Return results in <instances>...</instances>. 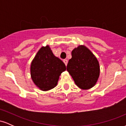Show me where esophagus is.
Returning <instances> with one entry per match:
<instances>
[{
  "label": "esophagus",
  "instance_id": "1",
  "mask_svg": "<svg viewBox=\"0 0 126 126\" xmlns=\"http://www.w3.org/2000/svg\"><path fill=\"white\" fill-rule=\"evenodd\" d=\"M63 62H64V64H65V65H67V63H68V61H67V59H64V60H63Z\"/></svg>",
  "mask_w": 126,
  "mask_h": 126
}]
</instances>
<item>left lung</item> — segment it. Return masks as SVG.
<instances>
[{"mask_svg": "<svg viewBox=\"0 0 126 126\" xmlns=\"http://www.w3.org/2000/svg\"><path fill=\"white\" fill-rule=\"evenodd\" d=\"M67 70L78 87L90 89L95 85L99 76V65L92 53L85 46H79L72 51Z\"/></svg>", "mask_w": 126, "mask_h": 126, "instance_id": "left-lung-1", "label": "left lung"}]
</instances>
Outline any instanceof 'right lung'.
<instances>
[{"instance_id": "right-lung-1", "label": "right lung", "mask_w": 126, "mask_h": 126, "mask_svg": "<svg viewBox=\"0 0 126 126\" xmlns=\"http://www.w3.org/2000/svg\"><path fill=\"white\" fill-rule=\"evenodd\" d=\"M66 70L64 63L53 54L48 46L43 47L31 65V75L35 84L42 91H48L57 84L59 76Z\"/></svg>"}]
</instances>
